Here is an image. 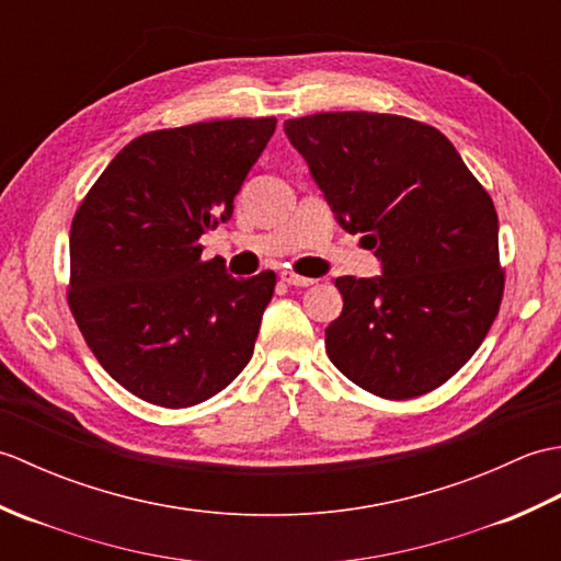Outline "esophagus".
I'll return each mask as SVG.
<instances>
[{"mask_svg":"<svg viewBox=\"0 0 561 561\" xmlns=\"http://www.w3.org/2000/svg\"><path fill=\"white\" fill-rule=\"evenodd\" d=\"M282 282H287L289 287H311V284H316V279L301 277V274H296V272H291V270H284V272H282Z\"/></svg>","mask_w":561,"mask_h":561,"instance_id":"1","label":"esophagus"}]
</instances>
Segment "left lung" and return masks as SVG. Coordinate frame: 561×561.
<instances>
[{
    "label": "left lung",
    "mask_w": 561,
    "mask_h": 561,
    "mask_svg": "<svg viewBox=\"0 0 561 561\" xmlns=\"http://www.w3.org/2000/svg\"><path fill=\"white\" fill-rule=\"evenodd\" d=\"M337 224L376 248V277H337L330 362L378 398L424 396L468 364L504 294L499 219L456 147L410 117L318 113L284 123Z\"/></svg>",
    "instance_id": "obj_1"
}]
</instances>
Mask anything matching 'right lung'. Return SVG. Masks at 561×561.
<instances>
[{
  "mask_svg": "<svg viewBox=\"0 0 561 561\" xmlns=\"http://www.w3.org/2000/svg\"><path fill=\"white\" fill-rule=\"evenodd\" d=\"M274 127V117H236L141 135L75 214L69 308L99 364L133 396L193 408L253 356L277 277L236 279L221 257L202 262L199 236L231 219Z\"/></svg>",
  "mask_w": 561,
  "mask_h": 561,
  "instance_id": "add662e5",
  "label": "right lung"
}]
</instances>
